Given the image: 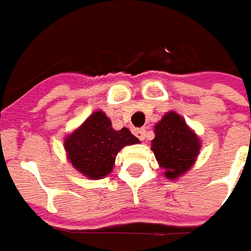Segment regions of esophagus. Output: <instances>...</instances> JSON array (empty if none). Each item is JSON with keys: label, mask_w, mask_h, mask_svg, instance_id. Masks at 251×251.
<instances>
[{"label": "esophagus", "mask_w": 251, "mask_h": 251, "mask_svg": "<svg viewBox=\"0 0 251 251\" xmlns=\"http://www.w3.org/2000/svg\"><path fill=\"white\" fill-rule=\"evenodd\" d=\"M134 135H135L138 140L144 141L145 140V135H147V130H145V128H135V130H134Z\"/></svg>", "instance_id": "obj_1"}]
</instances>
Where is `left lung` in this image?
Instances as JSON below:
<instances>
[{
	"mask_svg": "<svg viewBox=\"0 0 251 251\" xmlns=\"http://www.w3.org/2000/svg\"><path fill=\"white\" fill-rule=\"evenodd\" d=\"M153 132L151 150L159 168L165 170V177L177 180L196 163L201 150L200 137L176 111H168L155 124Z\"/></svg>",
	"mask_w": 251,
	"mask_h": 251,
	"instance_id": "8db88e82",
	"label": "left lung"
}]
</instances>
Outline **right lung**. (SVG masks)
<instances>
[{
  "instance_id": "obj_1",
  "label": "right lung",
  "mask_w": 251,
  "mask_h": 251,
  "mask_svg": "<svg viewBox=\"0 0 251 251\" xmlns=\"http://www.w3.org/2000/svg\"><path fill=\"white\" fill-rule=\"evenodd\" d=\"M140 144L128 128L114 130L106 113L96 110L64 138L67 159L81 175L99 180L110 175L124 147Z\"/></svg>"
}]
</instances>
